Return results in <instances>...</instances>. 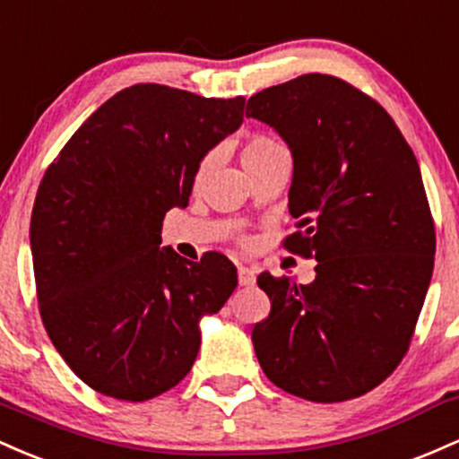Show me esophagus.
Wrapping results in <instances>:
<instances>
[{"mask_svg": "<svg viewBox=\"0 0 459 459\" xmlns=\"http://www.w3.org/2000/svg\"><path fill=\"white\" fill-rule=\"evenodd\" d=\"M238 284L240 286H254L255 284V271L251 266H238Z\"/></svg>", "mask_w": 459, "mask_h": 459, "instance_id": "1", "label": "esophagus"}]
</instances>
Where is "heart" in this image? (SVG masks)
I'll use <instances>...</instances> for the list:
<instances>
[{
    "mask_svg": "<svg viewBox=\"0 0 459 459\" xmlns=\"http://www.w3.org/2000/svg\"><path fill=\"white\" fill-rule=\"evenodd\" d=\"M277 149H284L281 147V143H277L275 138L266 136V134H255V136H251L249 141L245 143L243 147V164H249L257 160V158L266 156V153H273L277 152ZM210 164V158H205V160L202 162V171H205Z\"/></svg>",
    "mask_w": 459,
    "mask_h": 459,
    "instance_id": "obj_1",
    "label": "heart"
}]
</instances>
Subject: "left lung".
I'll return each mask as SVG.
<instances>
[{"label": "left lung", "instance_id": "8db88e82", "mask_svg": "<svg viewBox=\"0 0 459 459\" xmlns=\"http://www.w3.org/2000/svg\"><path fill=\"white\" fill-rule=\"evenodd\" d=\"M292 153V254L312 284L262 273L271 314L251 341L277 388L338 403L399 367L431 281L434 221L414 152L393 117L333 75L307 74L247 101Z\"/></svg>", "mask_w": 459, "mask_h": 459}]
</instances>
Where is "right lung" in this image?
<instances>
[{
  "instance_id": "obj_1",
  "label": "right lung",
  "mask_w": 459,
  "mask_h": 459,
  "mask_svg": "<svg viewBox=\"0 0 459 459\" xmlns=\"http://www.w3.org/2000/svg\"><path fill=\"white\" fill-rule=\"evenodd\" d=\"M243 112L245 97L130 86L97 108L45 171L30 223L40 318L97 393L147 401L178 385L199 353V321L238 284L225 255L188 262L160 247V234Z\"/></svg>"
}]
</instances>
